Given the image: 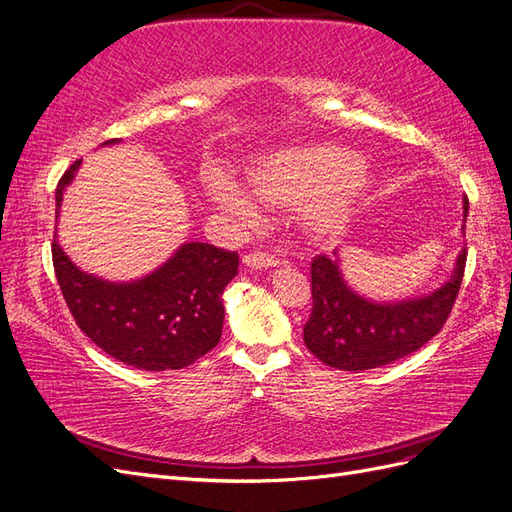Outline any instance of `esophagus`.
<instances>
[{
	"instance_id": "34e87169",
	"label": "esophagus",
	"mask_w": 512,
	"mask_h": 512,
	"mask_svg": "<svg viewBox=\"0 0 512 512\" xmlns=\"http://www.w3.org/2000/svg\"><path fill=\"white\" fill-rule=\"evenodd\" d=\"M243 265L250 269H269L277 265V260L265 252H252L243 256Z\"/></svg>"
}]
</instances>
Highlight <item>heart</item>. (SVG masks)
<instances>
[{"mask_svg": "<svg viewBox=\"0 0 512 512\" xmlns=\"http://www.w3.org/2000/svg\"><path fill=\"white\" fill-rule=\"evenodd\" d=\"M207 194L241 220L256 215V200L294 207L301 228L312 239L333 241L352 224L371 190L374 173L365 160L344 147L307 145L267 151L247 166V185L224 170L207 175Z\"/></svg>", "mask_w": 512, "mask_h": 512, "instance_id": "obj_1", "label": "heart"}]
</instances>
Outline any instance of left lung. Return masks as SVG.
I'll list each match as a JSON object with an SVG mask.
<instances>
[{
	"label": "left lung",
	"instance_id": "left-lung-1",
	"mask_svg": "<svg viewBox=\"0 0 512 512\" xmlns=\"http://www.w3.org/2000/svg\"><path fill=\"white\" fill-rule=\"evenodd\" d=\"M468 205V196H463V222ZM333 256L320 254L312 260L314 307L303 327V342L324 365L363 371L404 359L440 333L459 294L468 250L459 252L451 280L438 290L395 303H376L356 294L344 282L337 252Z\"/></svg>",
	"mask_w": 512,
	"mask_h": 512
}]
</instances>
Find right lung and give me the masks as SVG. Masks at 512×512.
<instances>
[{"label":"right lung","mask_w":512,"mask_h":512,"mask_svg":"<svg viewBox=\"0 0 512 512\" xmlns=\"http://www.w3.org/2000/svg\"><path fill=\"white\" fill-rule=\"evenodd\" d=\"M108 143H117V138ZM76 160L55 190V218ZM57 237V235H55ZM61 294L79 329L113 359L145 371L188 367L218 346L224 324L222 292L239 269V254L190 241L160 269L134 282H106L81 271L51 245Z\"/></svg>","instance_id":"right-lung-1"}]
</instances>
